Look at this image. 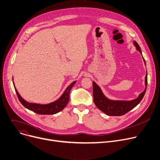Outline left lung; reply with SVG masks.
<instances>
[{
  "instance_id": "left-lung-1",
  "label": "left lung",
  "mask_w": 160,
  "mask_h": 160,
  "mask_svg": "<svg viewBox=\"0 0 160 160\" xmlns=\"http://www.w3.org/2000/svg\"><path fill=\"white\" fill-rule=\"evenodd\" d=\"M136 49L142 54L140 47L136 41L133 42ZM143 61H145L143 57ZM145 90L139 95L137 98L131 101L112 100L108 98L102 92L100 88L94 81L93 85V99L96 106L102 112L108 116H122L134 108L143 99L147 86V72L145 79Z\"/></svg>"
}]
</instances>
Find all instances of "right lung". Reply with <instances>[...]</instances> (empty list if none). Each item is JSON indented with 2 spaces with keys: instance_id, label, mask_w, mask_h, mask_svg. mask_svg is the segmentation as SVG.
I'll return each instance as SVG.
<instances>
[{
  "instance_id": "right-lung-1",
  "label": "right lung",
  "mask_w": 160,
  "mask_h": 160,
  "mask_svg": "<svg viewBox=\"0 0 160 160\" xmlns=\"http://www.w3.org/2000/svg\"><path fill=\"white\" fill-rule=\"evenodd\" d=\"M75 83L76 81L72 82L66 88L65 91L63 92L61 97L57 100L48 104H38L34 103H32L26 101L20 97V95L19 94L15 87V85H13L19 101L26 108L38 114H54L61 111L65 108L69 100V92Z\"/></svg>"
}]
</instances>
